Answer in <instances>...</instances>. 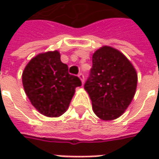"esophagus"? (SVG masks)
Here are the masks:
<instances>
[{
    "label": "esophagus",
    "instance_id": "34e87169",
    "mask_svg": "<svg viewBox=\"0 0 159 159\" xmlns=\"http://www.w3.org/2000/svg\"><path fill=\"white\" fill-rule=\"evenodd\" d=\"M78 76H79V78L81 79V81H82V83H84V75H83V73H79V74H78Z\"/></svg>",
    "mask_w": 159,
    "mask_h": 159
}]
</instances>
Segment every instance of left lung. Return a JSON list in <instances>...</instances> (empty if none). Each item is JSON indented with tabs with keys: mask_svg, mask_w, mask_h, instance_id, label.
I'll use <instances>...</instances> for the list:
<instances>
[{
	"mask_svg": "<svg viewBox=\"0 0 159 159\" xmlns=\"http://www.w3.org/2000/svg\"><path fill=\"white\" fill-rule=\"evenodd\" d=\"M92 61L84 89L91 99L93 112L105 121L116 119L134 96L136 70L122 52L108 46L95 51Z\"/></svg>",
	"mask_w": 159,
	"mask_h": 159,
	"instance_id": "1",
	"label": "left lung"
}]
</instances>
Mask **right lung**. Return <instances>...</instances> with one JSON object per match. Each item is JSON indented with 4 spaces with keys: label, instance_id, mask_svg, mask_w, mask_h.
<instances>
[{
    "label": "right lung",
    "instance_id": "1",
    "mask_svg": "<svg viewBox=\"0 0 159 159\" xmlns=\"http://www.w3.org/2000/svg\"><path fill=\"white\" fill-rule=\"evenodd\" d=\"M23 86L36 110L47 117L61 116L68 109L79 77L68 72L58 51L40 53L30 59L23 71Z\"/></svg>",
    "mask_w": 159,
    "mask_h": 159
}]
</instances>
